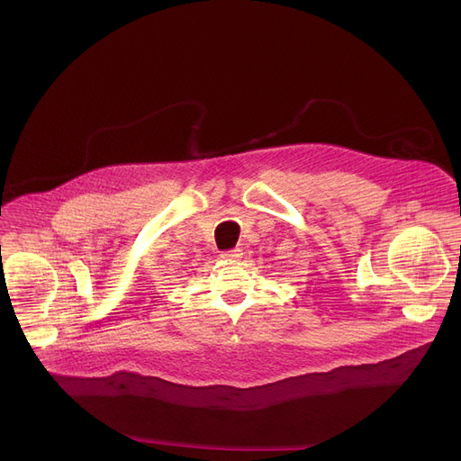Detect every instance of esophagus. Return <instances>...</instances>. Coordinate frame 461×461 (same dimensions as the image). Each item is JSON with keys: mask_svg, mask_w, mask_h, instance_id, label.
Masks as SVG:
<instances>
[{"mask_svg": "<svg viewBox=\"0 0 461 461\" xmlns=\"http://www.w3.org/2000/svg\"><path fill=\"white\" fill-rule=\"evenodd\" d=\"M242 256V249L240 248H231V249H224V252L221 254L222 259H228V261H237L240 259Z\"/></svg>", "mask_w": 461, "mask_h": 461, "instance_id": "obj_1", "label": "esophagus"}]
</instances>
